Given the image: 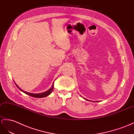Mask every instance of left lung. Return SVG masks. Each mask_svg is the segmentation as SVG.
<instances>
[{"instance_id": "8db88e82", "label": "left lung", "mask_w": 134, "mask_h": 134, "mask_svg": "<svg viewBox=\"0 0 134 134\" xmlns=\"http://www.w3.org/2000/svg\"><path fill=\"white\" fill-rule=\"evenodd\" d=\"M84 99H85V100H87V101H89L88 100H87V99H85V98H84ZM96 102H97V101H96Z\"/></svg>"}]
</instances>
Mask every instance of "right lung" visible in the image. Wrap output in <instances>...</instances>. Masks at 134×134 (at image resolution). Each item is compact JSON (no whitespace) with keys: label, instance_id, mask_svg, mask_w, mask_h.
<instances>
[{"label":"right lung","instance_id":"add662e5","mask_svg":"<svg viewBox=\"0 0 134 134\" xmlns=\"http://www.w3.org/2000/svg\"><path fill=\"white\" fill-rule=\"evenodd\" d=\"M15 84L16 85V87H18L21 92H24V93L28 94V95L29 96H31L32 97H37V98H42V97H45L49 95V94L52 92L53 90V87H54V82L52 85V87L50 89H49L48 91H47L44 92H43V93H30V92H26V91H23V90H21L20 88H19L18 87V86H17V85L15 83Z\"/></svg>","mask_w":134,"mask_h":134}]
</instances>
